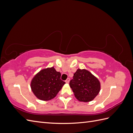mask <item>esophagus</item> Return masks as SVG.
I'll return each mask as SVG.
<instances>
[{
	"label": "esophagus",
	"instance_id": "1",
	"mask_svg": "<svg viewBox=\"0 0 133 133\" xmlns=\"http://www.w3.org/2000/svg\"><path fill=\"white\" fill-rule=\"evenodd\" d=\"M69 81H70V78H67V79H66V80H65V82H66V83H69Z\"/></svg>",
	"mask_w": 133,
	"mask_h": 133
}]
</instances>
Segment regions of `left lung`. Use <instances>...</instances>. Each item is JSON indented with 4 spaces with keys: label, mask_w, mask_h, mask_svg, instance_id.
<instances>
[{
    "label": "left lung",
    "mask_w": 133,
    "mask_h": 133,
    "mask_svg": "<svg viewBox=\"0 0 133 133\" xmlns=\"http://www.w3.org/2000/svg\"><path fill=\"white\" fill-rule=\"evenodd\" d=\"M73 78L70 81L69 85L75 98L79 101L90 102L99 94L100 83L90 71L78 69Z\"/></svg>",
    "instance_id": "1"
}]
</instances>
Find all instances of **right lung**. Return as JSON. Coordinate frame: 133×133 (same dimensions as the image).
Segmentation results:
<instances>
[{
	"instance_id": "obj_1",
	"label": "right lung",
	"mask_w": 133,
	"mask_h": 133,
	"mask_svg": "<svg viewBox=\"0 0 133 133\" xmlns=\"http://www.w3.org/2000/svg\"><path fill=\"white\" fill-rule=\"evenodd\" d=\"M61 74L54 67L40 71L31 82V88L34 95L42 100L53 99L62 89L65 82L60 79Z\"/></svg>"
}]
</instances>
